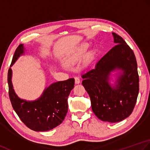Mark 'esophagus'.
I'll return each mask as SVG.
<instances>
[{"label":"esophagus","instance_id":"obj_1","mask_svg":"<svg viewBox=\"0 0 150 150\" xmlns=\"http://www.w3.org/2000/svg\"><path fill=\"white\" fill-rule=\"evenodd\" d=\"M74 79H75V83L76 84H79V83H80V78L78 77V76H76V77H74Z\"/></svg>","mask_w":150,"mask_h":150}]
</instances>
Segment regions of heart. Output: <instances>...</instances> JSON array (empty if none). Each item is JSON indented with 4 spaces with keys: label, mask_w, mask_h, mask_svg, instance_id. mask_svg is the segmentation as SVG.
<instances>
[{
    "label": "heart",
    "mask_w": 150,
    "mask_h": 150,
    "mask_svg": "<svg viewBox=\"0 0 150 150\" xmlns=\"http://www.w3.org/2000/svg\"><path fill=\"white\" fill-rule=\"evenodd\" d=\"M88 48V46L87 45L81 46V47L78 48V50H76V52L74 54H72V56L70 57V59H69V62L72 63L76 62V61H77L85 53V52L87 51Z\"/></svg>",
    "instance_id": "heart-1"
}]
</instances>
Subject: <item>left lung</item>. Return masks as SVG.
I'll return each instance as SVG.
<instances>
[{"mask_svg":"<svg viewBox=\"0 0 150 150\" xmlns=\"http://www.w3.org/2000/svg\"><path fill=\"white\" fill-rule=\"evenodd\" d=\"M112 33L117 45L81 77L94 113L101 120L114 123L132 113L139 94V76L133 51L122 37ZM117 68L123 70V74L118 78L116 87L112 88L108 76Z\"/></svg>","mask_w":150,"mask_h":150,"instance_id":"1","label":"left lung"}]
</instances>
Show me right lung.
Instances as JSON below:
<instances>
[{
  "label": "right lung",
  "mask_w": 150,
  "mask_h": 150,
  "mask_svg": "<svg viewBox=\"0 0 150 150\" xmlns=\"http://www.w3.org/2000/svg\"><path fill=\"white\" fill-rule=\"evenodd\" d=\"M24 50L23 44L18 46L10 67L24 53ZM11 74L10 68L8 72L9 96L15 111L27 127L35 131H46L62 123L68 111L67 99L74 88V78L52 83L46 88L39 99L30 102L20 99L15 93Z\"/></svg>",
  "instance_id": "obj_1"
}]
</instances>
